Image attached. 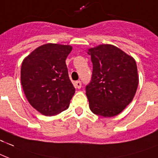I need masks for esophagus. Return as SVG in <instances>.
Instances as JSON below:
<instances>
[{
	"label": "esophagus",
	"mask_w": 158,
	"mask_h": 158,
	"mask_svg": "<svg viewBox=\"0 0 158 158\" xmlns=\"http://www.w3.org/2000/svg\"><path fill=\"white\" fill-rule=\"evenodd\" d=\"M75 86L78 89H80L81 87V81H77L75 82Z\"/></svg>",
	"instance_id": "esophagus-1"
}]
</instances>
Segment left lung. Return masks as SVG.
<instances>
[{
	"instance_id": "1",
	"label": "left lung",
	"mask_w": 158,
	"mask_h": 158,
	"mask_svg": "<svg viewBox=\"0 0 158 158\" xmlns=\"http://www.w3.org/2000/svg\"><path fill=\"white\" fill-rule=\"evenodd\" d=\"M93 69L85 94L90 110L112 117L122 112L134 99L139 85L135 60L115 46L99 45L88 49Z\"/></svg>"
}]
</instances>
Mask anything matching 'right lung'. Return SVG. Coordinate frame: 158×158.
<instances>
[{
	"label": "right lung",
	"mask_w": 158,
	"mask_h": 158,
	"mask_svg": "<svg viewBox=\"0 0 158 158\" xmlns=\"http://www.w3.org/2000/svg\"><path fill=\"white\" fill-rule=\"evenodd\" d=\"M73 48L47 44L34 50L21 66V85L29 104L39 112L52 116L65 110L75 93L66 58Z\"/></svg>",
	"instance_id": "1"
}]
</instances>
